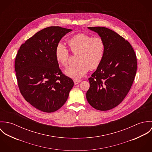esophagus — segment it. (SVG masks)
<instances>
[{
    "mask_svg": "<svg viewBox=\"0 0 152 152\" xmlns=\"http://www.w3.org/2000/svg\"><path fill=\"white\" fill-rule=\"evenodd\" d=\"M80 82H81V80H76V79L74 80V83L75 85H77V84H79Z\"/></svg>",
    "mask_w": 152,
    "mask_h": 152,
    "instance_id": "obj_1",
    "label": "esophagus"
}]
</instances>
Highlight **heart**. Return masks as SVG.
Masks as SVG:
<instances>
[{
	"instance_id": "obj_1",
	"label": "heart",
	"mask_w": 152,
	"mask_h": 152,
	"mask_svg": "<svg viewBox=\"0 0 152 152\" xmlns=\"http://www.w3.org/2000/svg\"><path fill=\"white\" fill-rule=\"evenodd\" d=\"M72 53L78 55V63L75 66L67 68L65 74L72 78L78 79L84 76L91 69H96L102 62L105 50V44L100 37H95L85 33L75 35L68 41ZM57 61L63 66H67L69 58L68 51L62 44H58L55 50Z\"/></svg>"
}]
</instances>
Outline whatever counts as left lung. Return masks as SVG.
Listing matches in <instances>:
<instances>
[{
	"label": "left lung",
	"instance_id": "1",
	"mask_svg": "<svg viewBox=\"0 0 152 152\" xmlns=\"http://www.w3.org/2000/svg\"><path fill=\"white\" fill-rule=\"evenodd\" d=\"M88 28L104 40L105 50L101 64L88 78L86 97L93 108L108 110L118 106L129 92L136 73V56L130 44L114 31L104 27Z\"/></svg>",
	"mask_w": 152,
	"mask_h": 152
}]
</instances>
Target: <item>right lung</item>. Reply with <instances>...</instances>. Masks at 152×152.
<instances>
[{
	"label": "right lung",
	"instance_id": "add662e5",
	"mask_svg": "<svg viewBox=\"0 0 152 152\" xmlns=\"http://www.w3.org/2000/svg\"><path fill=\"white\" fill-rule=\"evenodd\" d=\"M71 31L59 26L45 28L22 44L16 57L15 68L23 96L44 112L60 108L74 84L63 74L55 57L56 46Z\"/></svg>",
	"mask_w": 152,
	"mask_h": 152
}]
</instances>
